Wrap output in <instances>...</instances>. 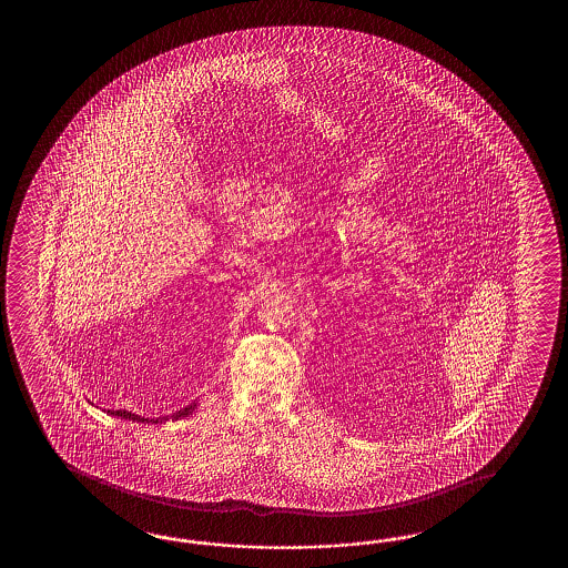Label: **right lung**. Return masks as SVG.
<instances>
[{
  "label": "right lung",
  "instance_id": "obj_1",
  "mask_svg": "<svg viewBox=\"0 0 568 568\" xmlns=\"http://www.w3.org/2000/svg\"><path fill=\"white\" fill-rule=\"evenodd\" d=\"M196 408V402H193L191 406H186V408H182V410L172 412L170 416H162V418H142V416H138V414H132V412L128 410H108L109 414H113V416H118V418H123V420H132V423H166V420H179V418H184V416H189L191 412Z\"/></svg>",
  "mask_w": 568,
  "mask_h": 568
}]
</instances>
